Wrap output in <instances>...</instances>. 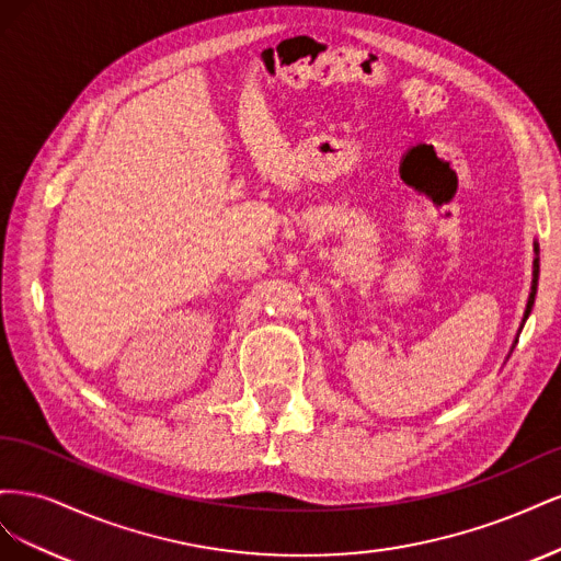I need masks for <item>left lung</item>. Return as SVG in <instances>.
I'll return each mask as SVG.
<instances>
[{
    "label": "left lung",
    "mask_w": 561,
    "mask_h": 561,
    "mask_svg": "<svg viewBox=\"0 0 561 561\" xmlns=\"http://www.w3.org/2000/svg\"><path fill=\"white\" fill-rule=\"evenodd\" d=\"M534 252H536V257H534V280H531V293H529V301H526V311H524V318H522V325H519V332H522V328H524V322H526V318H529V313H531V307H534V299H536V287H538V271H540V260H538V243L534 241ZM515 344H517V336H515ZM515 344H513V348H515ZM513 348H511V353H513Z\"/></svg>",
    "instance_id": "obj_1"
}]
</instances>
